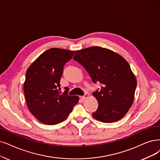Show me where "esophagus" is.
I'll use <instances>...</instances> for the list:
<instances>
[{
    "label": "esophagus",
    "mask_w": 160,
    "mask_h": 160,
    "mask_svg": "<svg viewBox=\"0 0 160 160\" xmlns=\"http://www.w3.org/2000/svg\"><path fill=\"white\" fill-rule=\"evenodd\" d=\"M88 97H89V94H87V93H86L84 96H82V97H81V99H82V100H85V99L87 98Z\"/></svg>",
    "instance_id": "34e87169"
}]
</instances>
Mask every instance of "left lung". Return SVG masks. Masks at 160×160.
Instances as JSON below:
<instances>
[{"instance_id": "obj_1", "label": "left lung", "mask_w": 160, "mask_h": 160, "mask_svg": "<svg viewBox=\"0 0 160 160\" xmlns=\"http://www.w3.org/2000/svg\"><path fill=\"white\" fill-rule=\"evenodd\" d=\"M73 60L85 68L100 91L92 93L98 107L92 117L103 123L122 119L133 103L137 79L129 63L113 51L100 47L77 50Z\"/></svg>"}]
</instances>
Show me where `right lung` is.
I'll use <instances>...</instances> for the list:
<instances>
[{"label": "right lung", "instance_id": "obj_1", "mask_svg": "<svg viewBox=\"0 0 160 160\" xmlns=\"http://www.w3.org/2000/svg\"><path fill=\"white\" fill-rule=\"evenodd\" d=\"M74 53L66 49L50 48L27 69L23 83L25 100L31 113L42 123L62 122L78 103V96L68 95V87L62 94L59 92L63 66Z\"/></svg>", "mask_w": 160, "mask_h": 160}]
</instances>
